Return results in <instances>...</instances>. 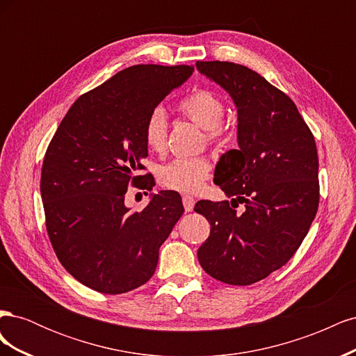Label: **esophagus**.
<instances>
[{"mask_svg": "<svg viewBox=\"0 0 356 356\" xmlns=\"http://www.w3.org/2000/svg\"><path fill=\"white\" fill-rule=\"evenodd\" d=\"M195 203H196V199L191 197V196H182V204H184V209L186 212H191L193 208H195Z\"/></svg>", "mask_w": 356, "mask_h": 356, "instance_id": "obj_1", "label": "esophagus"}]
</instances>
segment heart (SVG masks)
Wrapping results in <instances>:
<instances>
[{
	"instance_id": "1",
	"label": "heart",
	"mask_w": 356,
	"mask_h": 356,
	"mask_svg": "<svg viewBox=\"0 0 356 356\" xmlns=\"http://www.w3.org/2000/svg\"><path fill=\"white\" fill-rule=\"evenodd\" d=\"M178 110L193 123L204 129L209 143L222 141L225 127L222 118L225 105L217 93L208 89H197L187 95L178 104ZM168 114L165 108L156 106L148 114L144 126V139L149 152L163 153L168 143ZM212 165L207 157H178L160 166L157 178L160 186L181 193H193L202 188L203 182L211 175Z\"/></svg>"
}]
</instances>
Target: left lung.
<instances>
[{
	"mask_svg": "<svg viewBox=\"0 0 356 356\" xmlns=\"http://www.w3.org/2000/svg\"><path fill=\"white\" fill-rule=\"evenodd\" d=\"M238 110V149L224 153L213 182L245 203L200 200L195 211L211 224L197 258L208 275L251 285L281 268L306 238L319 204L315 138L296 104L260 74L233 62H196Z\"/></svg>",
	"mask_w": 356,
	"mask_h": 356,
	"instance_id": "8db88e82",
	"label": "left lung"
}]
</instances>
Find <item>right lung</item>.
Segmentation results:
<instances>
[{
    "mask_svg": "<svg viewBox=\"0 0 356 356\" xmlns=\"http://www.w3.org/2000/svg\"><path fill=\"white\" fill-rule=\"evenodd\" d=\"M190 65H135L81 95L63 117L44 156L41 199L60 264L79 282L123 294L154 275L159 248L181 218L177 191H159L141 212L124 204L129 186L153 188L138 175L148 156V114L190 79Z\"/></svg>",
    "mask_w": 356,
    "mask_h": 356,
    "instance_id": "right-lung-1",
    "label": "right lung"
}]
</instances>
